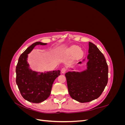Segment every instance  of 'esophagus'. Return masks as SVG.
Instances as JSON below:
<instances>
[{
  "instance_id": "obj_1",
  "label": "esophagus",
  "mask_w": 125,
  "mask_h": 125,
  "mask_svg": "<svg viewBox=\"0 0 125 125\" xmlns=\"http://www.w3.org/2000/svg\"><path fill=\"white\" fill-rule=\"evenodd\" d=\"M67 71V69L66 68H63L62 69V70H61V72L62 73H66V71Z\"/></svg>"
}]
</instances>
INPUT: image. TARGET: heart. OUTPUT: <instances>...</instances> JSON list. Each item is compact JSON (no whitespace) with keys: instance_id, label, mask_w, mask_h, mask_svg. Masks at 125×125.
<instances>
[{"instance_id":"heart-1","label":"heart","mask_w":125,"mask_h":125,"mask_svg":"<svg viewBox=\"0 0 125 125\" xmlns=\"http://www.w3.org/2000/svg\"><path fill=\"white\" fill-rule=\"evenodd\" d=\"M70 52L71 54H75L77 52V53L76 54L78 56H81L83 53L82 51L80 50V48H79L78 46H74L72 47L70 49Z\"/></svg>"}]
</instances>
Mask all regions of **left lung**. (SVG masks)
Here are the masks:
<instances>
[{
	"label": "left lung",
	"mask_w": 125,
	"mask_h": 125,
	"mask_svg": "<svg viewBox=\"0 0 125 125\" xmlns=\"http://www.w3.org/2000/svg\"><path fill=\"white\" fill-rule=\"evenodd\" d=\"M88 52L85 70L69 71L65 74L69 95L72 99L80 103L97 99L108 82V68L103 54L91 42L89 43ZM85 60L78 64L81 65Z\"/></svg>",
	"instance_id": "left-lung-1"
}]
</instances>
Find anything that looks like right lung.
<instances>
[{
    "mask_svg": "<svg viewBox=\"0 0 125 125\" xmlns=\"http://www.w3.org/2000/svg\"><path fill=\"white\" fill-rule=\"evenodd\" d=\"M47 43L36 42L22 53L16 67V83L21 95L25 100L33 103H39L50 96L52 84L60 74V71L53 70L44 73L33 71L28 62V54L36 45Z\"/></svg>",
    "mask_w": 125,
    "mask_h": 125,
    "instance_id": "right-lung-1",
    "label": "right lung"
}]
</instances>
